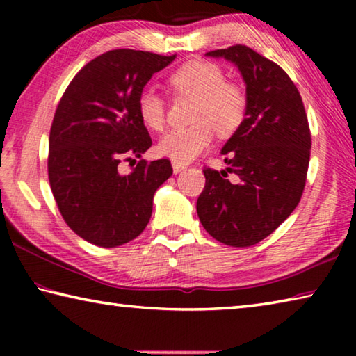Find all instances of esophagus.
I'll list each match as a JSON object with an SVG mask.
<instances>
[{
    "mask_svg": "<svg viewBox=\"0 0 356 356\" xmlns=\"http://www.w3.org/2000/svg\"><path fill=\"white\" fill-rule=\"evenodd\" d=\"M185 166H186L185 163H179V161H172V171L176 172V174H177V172H180V171H182Z\"/></svg>",
    "mask_w": 356,
    "mask_h": 356,
    "instance_id": "obj_1",
    "label": "esophagus"
}]
</instances>
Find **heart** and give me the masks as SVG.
Wrapping results in <instances>:
<instances>
[{"label":"heart","mask_w":356,"mask_h":356,"mask_svg":"<svg viewBox=\"0 0 356 356\" xmlns=\"http://www.w3.org/2000/svg\"><path fill=\"white\" fill-rule=\"evenodd\" d=\"M172 89L182 95L195 97L191 106V125L168 131L156 144V152L179 163H188L202 154L213 141L236 134L242 125L248 95L242 84L225 80V70L206 59H191L170 75ZM136 110L147 129L163 130L166 124L165 102L152 88L138 95Z\"/></svg>","instance_id":"b5f03b06"}]
</instances>
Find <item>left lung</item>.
<instances>
[{
  "instance_id": "left-lung-1",
  "label": "left lung",
  "mask_w": 356,
  "mask_h": 356,
  "mask_svg": "<svg viewBox=\"0 0 356 356\" xmlns=\"http://www.w3.org/2000/svg\"><path fill=\"white\" fill-rule=\"evenodd\" d=\"M207 56L237 65L248 106L221 150L229 168L220 172L204 166L206 186L196 210L215 240L246 248L268 237L298 206L311 155L308 116L291 76L252 48L237 44Z\"/></svg>"
}]
</instances>
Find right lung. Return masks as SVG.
<instances>
[{
  "mask_svg": "<svg viewBox=\"0 0 356 356\" xmlns=\"http://www.w3.org/2000/svg\"><path fill=\"white\" fill-rule=\"evenodd\" d=\"M176 55L119 48L89 61L69 83L50 129L48 180L64 221L86 242L114 248L136 238L152 215L154 193L171 177L168 159L119 163L152 146L138 95Z\"/></svg>",
  "mask_w": 356,
  "mask_h": 356,
  "instance_id": "add662e5",
  "label": "right lung"
}]
</instances>
